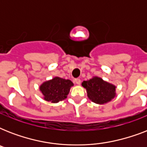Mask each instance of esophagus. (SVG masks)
<instances>
[{
	"instance_id": "esophagus-1",
	"label": "esophagus",
	"mask_w": 147,
	"mask_h": 147,
	"mask_svg": "<svg viewBox=\"0 0 147 147\" xmlns=\"http://www.w3.org/2000/svg\"><path fill=\"white\" fill-rule=\"evenodd\" d=\"M75 82H76V84H77V85H80L81 79L80 78H76V79H75Z\"/></svg>"
}]
</instances>
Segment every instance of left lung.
I'll return each mask as SVG.
<instances>
[{"label":"left lung","instance_id":"obj_1","mask_svg":"<svg viewBox=\"0 0 147 147\" xmlns=\"http://www.w3.org/2000/svg\"><path fill=\"white\" fill-rule=\"evenodd\" d=\"M82 85L87 91L90 100L98 105L109 102L116 95V86L97 76L89 80L84 81Z\"/></svg>","mask_w":147,"mask_h":147}]
</instances>
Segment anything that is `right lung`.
<instances>
[{"label":"right lung","instance_id":"1","mask_svg":"<svg viewBox=\"0 0 147 147\" xmlns=\"http://www.w3.org/2000/svg\"><path fill=\"white\" fill-rule=\"evenodd\" d=\"M74 84L69 79L55 77L47 81L40 86L44 100L52 103H58L67 98L70 88Z\"/></svg>","mask_w":147,"mask_h":147}]
</instances>
